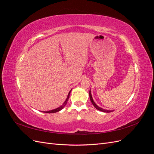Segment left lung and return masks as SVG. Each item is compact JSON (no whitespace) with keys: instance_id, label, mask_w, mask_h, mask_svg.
I'll list each match as a JSON object with an SVG mask.
<instances>
[{"instance_id":"1","label":"left lung","mask_w":154,"mask_h":154,"mask_svg":"<svg viewBox=\"0 0 154 154\" xmlns=\"http://www.w3.org/2000/svg\"><path fill=\"white\" fill-rule=\"evenodd\" d=\"M89 97H90V100H91V103H92V105H94V106L95 107V108H96V109L99 110H100V111H101V112H106V113L111 112H112V111H113V110H109L103 109L102 108H101V107H100V106H97V105L95 103V102L94 101V100H93V99H92V94H91V90H90V91H89Z\"/></svg>"}]
</instances>
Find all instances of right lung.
Here are the masks:
<instances>
[{
	"label": "right lung",
	"mask_w": 154,
	"mask_h": 154,
	"mask_svg": "<svg viewBox=\"0 0 154 154\" xmlns=\"http://www.w3.org/2000/svg\"><path fill=\"white\" fill-rule=\"evenodd\" d=\"M71 90H72V89H71ZM71 91H70V92H69L68 96H67V99H66V101H64V103L62 104V105H61L60 106L58 107V108L55 109H53V110H49V111H44V112H46V113H54V112H59L60 110H61L63 108V107L66 105V104H67V101H68V100H69V97L70 93H71Z\"/></svg>",
	"instance_id": "add662e5"
}]
</instances>
